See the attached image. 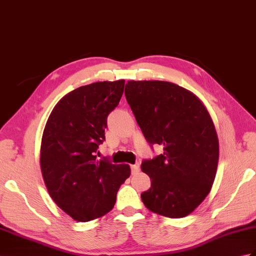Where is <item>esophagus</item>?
I'll list each match as a JSON object with an SVG mask.
<instances>
[{
    "instance_id": "1",
    "label": "esophagus",
    "mask_w": 256,
    "mask_h": 256,
    "mask_svg": "<svg viewBox=\"0 0 256 256\" xmlns=\"http://www.w3.org/2000/svg\"><path fill=\"white\" fill-rule=\"evenodd\" d=\"M130 170H132V174H136L140 171V164H135L130 166Z\"/></svg>"
}]
</instances>
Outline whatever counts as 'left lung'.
<instances>
[{"instance_id":"obj_1","label":"left lung","mask_w":256,"mask_h":256,"mask_svg":"<svg viewBox=\"0 0 256 256\" xmlns=\"http://www.w3.org/2000/svg\"><path fill=\"white\" fill-rule=\"evenodd\" d=\"M126 97L146 140L164 147V154L142 162L152 181L142 203L164 217L188 216L216 176L219 142L208 111L194 94L169 82L130 80Z\"/></svg>"}]
</instances>
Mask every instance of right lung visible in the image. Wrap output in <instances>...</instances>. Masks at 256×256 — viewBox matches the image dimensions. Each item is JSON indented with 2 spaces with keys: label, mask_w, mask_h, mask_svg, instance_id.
<instances>
[{
  "label": "right lung",
  "mask_w": 256,
  "mask_h": 256,
  "mask_svg": "<svg viewBox=\"0 0 256 256\" xmlns=\"http://www.w3.org/2000/svg\"><path fill=\"white\" fill-rule=\"evenodd\" d=\"M126 80L97 82L58 101L41 140L40 167L51 198L77 222L102 217L116 204L128 164L97 159L106 118L120 102Z\"/></svg>",
  "instance_id": "1"
}]
</instances>
